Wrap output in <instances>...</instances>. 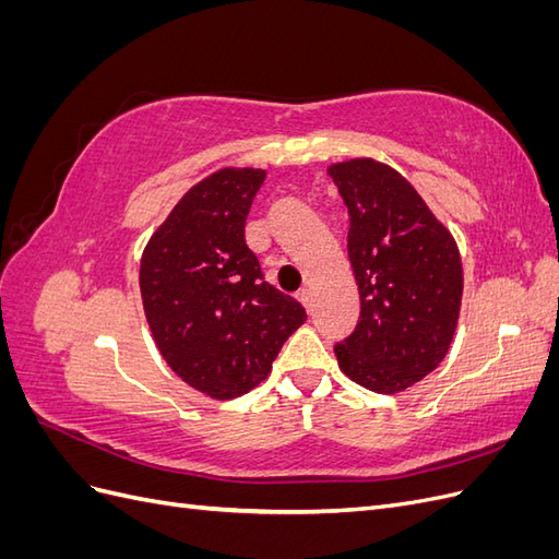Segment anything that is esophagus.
Wrapping results in <instances>:
<instances>
[{
    "mask_svg": "<svg viewBox=\"0 0 559 559\" xmlns=\"http://www.w3.org/2000/svg\"><path fill=\"white\" fill-rule=\"evenodd\" d=\"M298 300L302 302V306H306L308 312H312V292H310V289H302V292L298 294Z\"/></svg>",
    "mask_w": 559,
    "mask_h": 559,
    "instance_id": "34e87169",
    "label": "esophagus"
}]
</instances>
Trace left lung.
I'll return each instance as SVG.
<instances>
[{
    "instance_id": "8db88e82",
    "label": "left lung",
    "mask_w": 559,
    "mask_h": 559,
    "mask_svg": "<svg viewBox=\"0 0 559 559\" xmlns=\"http://www.w3.org/2000/svg\"><path fill=\"white\" fill-rule=\"evenodd\" d=\"M349 214L347 253L361 314L335 345L337 366L378 394H399L445 359L462 308L464 267L452 233L415 186L373 158L333 163Z\"/></svg>"
}]
</instances>
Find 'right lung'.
<instances>
[{"label": "right lung", "mask_w": 559, "mask_h": 559, "mask_svg": "<svg viewBox=\"0 0 559 559\" xmlns=\"http://www.w3.org/2000/svg\"><path fill=\"white\" fill-rule=\"evenodd\" d=\"M257 167H224L191 186L151 235L140 292L154 341L175 373L216 401L261 384L306 308L263 280L245 242Z\"/></svg>", "instance_id": "add662e5"}]
</instances>
